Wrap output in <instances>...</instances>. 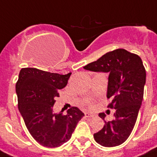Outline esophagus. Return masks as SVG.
I'll list each match as a JSON object with an SVG mask.
<instances>
[{"label": "esophagus", "instance_id": "obj_1", "mask_svg": "<svg viewBox=\"0 0 157 157\" xmlns=\"http://www.w3.org/2000/svg\"><path fill=\"white\" fill-rule=\"evenodd\" d=\"M85 116H86V118H91V117H94V114L89 113V112H86V113H85Z\"/></svg>", "mask_w": 157, "mask_h": 157}]
</instances>
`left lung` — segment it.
Wrapping results in <instances>:
<instances>
[{"mask_svg": "<svg viewBox=\"0 0 157 157\" xmlns=\"http://www.w3.org/2000/svg\"><path fill=\"white\" fill-rule=\"evenodd\" d=\"M83 68L109 73L107 98L110 99L111 103L108 107L115 109L112 121L106 122L105 113H99L105 124L94 133V140L107 147L121 145L134 128L143 100L146 70L142 59L137 55L119 48L105 53Z\"/></svg>", "mask_w": 157, "mask_h": 157, "instance_id": "obj_1", "label": "left lung"}]
</instances>
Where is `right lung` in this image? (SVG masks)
<instances>
[{"instance_id":"add662e5","label":"right lung","mask_w":157,"mask_h":157,"mask_svg":"<svg viewBox=\"0 0 157 157\" xmlns=\"http://www.w3.org/2000/svg\"><path fill=\"white\" fill-rule=\"evenodd\" d=\"M71 72L51 73L37 68H22L15 86L18 108L27 128L39 144L57 147L69 141L84 114L77 107L63 113L53 112L56 97L67 86Z\"/></svg>"}]
</instances>
